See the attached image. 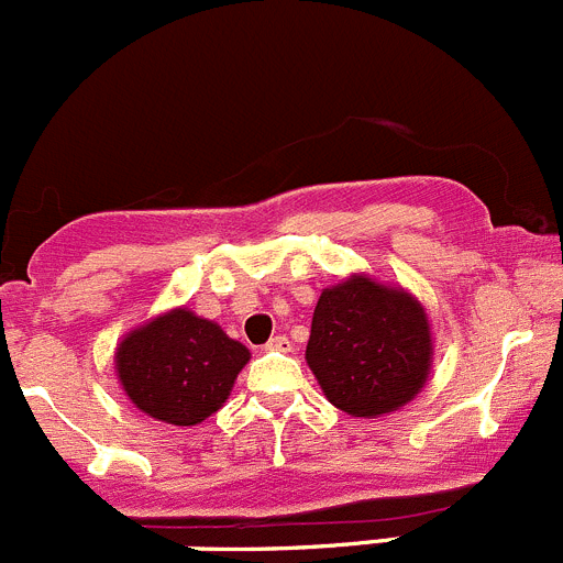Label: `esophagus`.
<instances>
[{
  "label": "esophagus",
  "instance_id": "esophagus-1",
  "mask_svg": "<svg viewBox=\"0 0 563 563\" xmlns=\"http://www.w3.org/2000/svg\"><path fill=\"white\" fill-rule=\"evenodd\" d=\"M266 350H280V353H288V350H291V341H288V335L277 333L266 341Z\"/></svg>",
  "mask_w": 563,
  "mask_h": 563
}]
</instances>
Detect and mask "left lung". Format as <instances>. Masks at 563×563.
I'll return each mask as SVG.
<instances>
[{
	"mask_svg": "<svg viewBox=\"0 0 563 563\" xmlns=\"http://www.w3.org/2000/svg\"><path fill=\"white\" fill-rule=\"evenodd\" d=\"M430 350L428 317L411 294L350 277L319 297L306 358L335 408L380 417L417 397Z\"/></svg>",
	"mask_w": 563,
	"mask_h": 563,
	"instance_id": "left-lung-1",
	"label": "left lung"
}]
</instances>
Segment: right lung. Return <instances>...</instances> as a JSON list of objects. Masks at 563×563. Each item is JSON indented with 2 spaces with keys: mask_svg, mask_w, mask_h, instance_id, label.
Instances as JSON below:
<instances>
[{
  "mask_svg": "<svg viewBox=\"0 0 563 563\" xmlns=\"http://www.w3.org/2000/svg\"><path fill=\"white\" fill-rule=\"evenodd\" d=\"M250 350L186 308L152 319L119 344L115 369L130 400L169 424H199L228 400Z\"/></svg>",
  "mask_w": 563,
  "mask_h": 563,
  "instance_id": "1",
  "label": "right lung"
}]
</instances>
